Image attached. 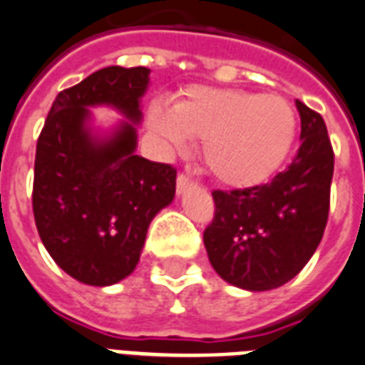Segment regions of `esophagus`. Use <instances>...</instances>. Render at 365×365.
<instances>
[{
    "label": "esophagus",
    "mask_w": 365,
    "mask_h": 365,
    "mask_svg": "<svg viewBox=\"0 0 365 365\" xmlns=\"http://www.w3.org/2000/svg\"><path fill=\"white\" fill-rule=\"evenodd\" d=\"M193 185V180L187 176V174H180L176 180V187H178V193H183L185 189L191 187Z\"/></svg>",
    "instance_id": "1"
}]
</instances>
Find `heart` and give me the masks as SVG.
<instances>
[{"instance_id":"obj_1","label":"heart","mask_w":365,"mask_h":365,"mask_svg":"<svg viewBox=\"0 0 365 365\" xmlns=\"http://www.w3.org/2000/svg\"><path fill=\"white\" fill-rule=\"evenodd\" d=\"M149 120L170 151L201 139L207 170L239 189L268 182L297 135V113L285 97L212 86L187 88L172 108L155 105Z\"/></svg>"}]
</instances>
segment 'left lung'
Wrapping results in <instances>:
<instances>
[{"mask_svg":"<svg viewBox=\"0 0 365 365\" xmlns=\"http://www.w3.org/2000/svg\"><path fill=\"white\" fill-rule=\"evenodd\" d=\"M300 147L268 183L212 191L214 218L202 239L216 274L235 287L269 291L312 258L329 216L335 155L319 113L297 99Z\"/></svg>","mask_w":365,"mask_h":365,"instance_id":"obj_1","label":"left lung"}]
</instances>
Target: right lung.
Instances as JSON below:
<instances>
[{
	"mask_svg": "<svg viewBox=\"0 0 365 365\" xmlns=\"http://www.w3.org/2000/svg\"><path fill=\"white\" fill-rule=\"evenodd\" d=\"M145 66H107L55 97L38 138L32 208L51 258L86 285L105 287L135 269L147 227L176 193V168L135 155ZM110 104L131 123L91 136L88 106Z\"/></svg>",
	"mask_w": 365,
	"mask_h": 365,
	"instance_id": "obj_1",
	"label": "right lung"
}]
</instances>
